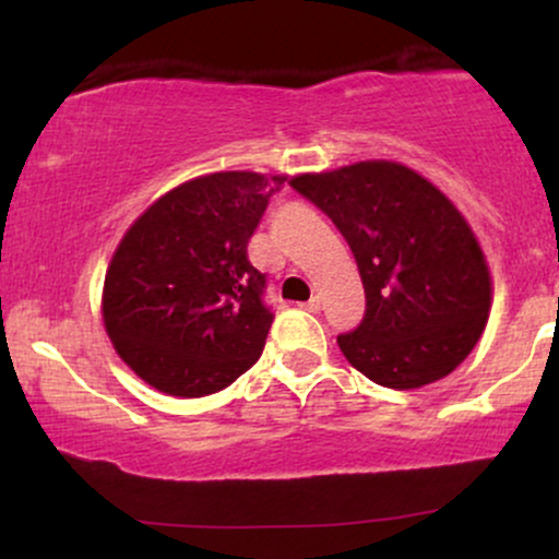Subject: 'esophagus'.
Returning a JSON list of instances; mask_svg holds the SVG:
<instances>
[{
    "mask_svg": "<svg viewBox=\"0 0 559 559\" xmlns=\"http://www.w3.org/2000/svg\"><path fill=\"white\" fill-rule=\"evenodd\" d=\"M320 307H323V299H320L318 294L310 301H305V310H310V312H320Z\"/></svg>",
    "mask_w": 559,
    "mask_h": 559,
    "instance_id": "34e87169",
    "label": "esophagus"
}]
</instances>
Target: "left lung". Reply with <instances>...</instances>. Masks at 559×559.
Instances as JSON below:
<instances>
[{"instance_id":"8db88e82","label":"left lung","mask_w":559,"mask_h":559,"mask_svg":"<svg viewBox=\"0 0 559 559\" xmlns=\"http://www.w3.org/2000/svg\"><path fill=\"white\" fill-rule=\"evenodd\" d=\"M336 223L365 286V318L338 336L352 368L389 389L452 373L478 344L491 273L471 223L439 186L391 159H362L292 181Z\"/></svg>"}]
</instances>
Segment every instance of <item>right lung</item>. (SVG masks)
Listing matches in <instances>:
<instances>
[{"label":"right lung","mask_w":559,"mask_h":559,"mask_svg":"<svg viewBox=\"0 0 559 559\" xmlns=\"http://www.w3.org/2000/svg\"><path fill=\"white\" fill-rule=\"evenodd\" d=\"M284 181L252 170L197 176L155 199L115 247L102 323L152 389L207 396L258 362L273 316L247 241Z\"/></svg>","instance_id":"1"}]
</instances>
